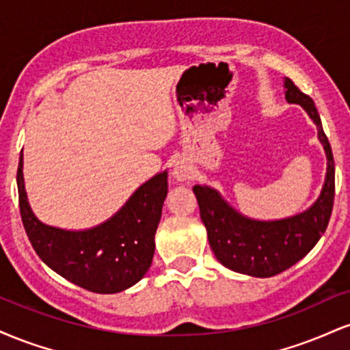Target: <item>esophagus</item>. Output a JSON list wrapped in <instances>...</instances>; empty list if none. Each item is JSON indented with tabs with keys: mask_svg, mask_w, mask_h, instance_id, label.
<instances>
[{
	"mask_svg": "<svg viewBox=\"0 0 350 350\" xmlns=\"http://www.w3.org/2000/svg\"><path fill=\"white\" fill-rule=\"evenodd\" d=\"M172 174H174L176 179L186 180L189 179V176H191V167H189L186 163H176Z\"/></svg>",
	"mask_w": 350,
	"mask_h": 350,
	"instance_id": "34e87169",
	"label": "esophagus"
}]
</instances>
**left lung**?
<instances>
[{
	"instance_id": "left-lung-1",
	"label": "left lung",
	"mask_w": 350,
	"mask_h": 350,
	"mask_svg": "<svg viewBox=\"0 0 350 350\" xmlns=\"http://www.w3.org/2000/svg\"><path fill=\"white\" fill-rule=\"evenodd\" d=\"M284 87L288 102L303 107L317 124V136L327 154L326 183L314 206L290 219L256 222L228 207L214 189L206 186L192 189L217 260L230 270L258 278L278 275L306 256L326 232L334 206V156L321 116L312 98L301 92L291 79L284 80Z\"/></svg>"
}]
</instances>
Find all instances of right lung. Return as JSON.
Instances as JSON below:
<instances>
[{
    "instance_id": "obj_1",
    "label": "right lung",
    "mask_w": 350,
    "mask_h": 350,
    "mask_svg": "<svg viewBox=\"0 0 350 350\" xmlns=\"http://www.w3.org/2000/svg\"><path fill=\"white\" fill-rule=\"evenodd\" d=\"M18 192L23 226L34 252L70 283L111 295L133 286L151 267L154 234L167 196V172L138 187L108 222L85 232L60 230L36 219L24 191L23 156L18 166Z\"/></svg>"
}]
</instances>
